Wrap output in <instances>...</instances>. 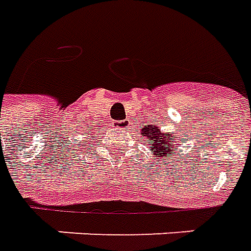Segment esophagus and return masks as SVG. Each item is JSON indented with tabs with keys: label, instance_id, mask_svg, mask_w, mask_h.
<instances>
[{
	"label": "esophagus",
	"instance_id": "34e87169",
	"mask_svg": "<svg viewBox=\"0 0 251 251\" xmlns=\"http://www.w3.org/2000/svg\"><path fill=\"white\" fill-rule=\"evenodd\" d=\"M129 125H130L129 120L116 121V122H114V126H116L117 129H120V130H126V129L129 127Z\"/></svg>",
	"mask_w": 251,
	"mask_h": 251
}]
</instances>
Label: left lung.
I'll list each match as a JSON object with an SVG mask.
<instances>
[{
  "label": "left lung",
  "mask_w": 251,
  "mask_h": 251,
  "mask_svg": "<svg viewBox=\"0 0 251 251\" xmlns=\"http://www.w3.org/2000/svg\"><path fill=\"white\" fill-rule=\"evenodd\" d=\"M141 134L149 141L148 144L151 146L150 151L153 153L154 157H157V155L158 157H170L168 154H170L172 151L177 149L176 146L178 145V141H174V138H177V137L168 134V133H163V131H161L158 126H144L141 129ZM174 155H176V153H174Z\"/></svg>",
  "instance_id": "1"
}]
</instances>
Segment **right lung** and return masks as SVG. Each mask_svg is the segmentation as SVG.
Listing matches in <instances>:
<instances>
[{
    "label": "right lung",
    "mask_w": 251,
    "mask_h": 251,
    "mask_svg": "<svg viewBox=\"0 0 251 251\" xmlns=\"http://www.w3.org/2000/svg\"><path fill=\"white\" fill-rule=\"evenodd\" d=\"M89 133H92V131H89ZM86 134H88V133H86Z\"/></svg>",
    "instance_id": "obj_1"
}]
</instances>
